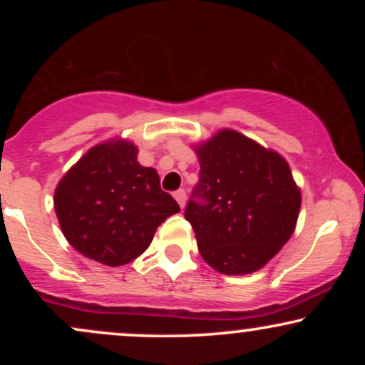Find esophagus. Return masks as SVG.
Here are the masks:
<instances>
[{
	"instance_id": "esophagus-1",
	"label": "esophagus",
	"mask_w": 365,
	"mask_h": 365,
	"mask_svg": "<svg viewBox=\"0 0 365 365\" xmlns=\"http://www.w3.org/2000/svg\"><path fill=\"white\" fill-rule=\"evenodd\" d=\"M175 199H177V202L180 204V207H185L187 204V192L183 190V188H180V190L175 192Z\"/></svg>"
}]
</instances>
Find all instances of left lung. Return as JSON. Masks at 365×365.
Listing matches in <instances>:
<instances>
[{
  "label": "left lung",
  "instance_id": "8db88e82",
  "mask_svg": "<svg viewBox=\"0 0 365 365\" xmlns=\"http://www.w3.org/2000/svg\"><path fill=\"white\" fill-rule=\"evenodd\" d=\"M200 178L185 209L197 247L223 274H250L282 250L295 230L300 188L283 156L220 130L195 148Z\"/></svg>",
  "mask_w": 365,
  "mask_h": 365
}]
</instances>
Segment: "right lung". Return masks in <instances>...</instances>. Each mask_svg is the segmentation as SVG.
I'll use <instances>...</instances> for the list:
<instances>
[{
	"label": "right lung",
	"mask_w": 365,
	"mask_h": 365,
	"mask_svg": "<svg viewBox=\"0 0 365 365\" xmlns=\"http://www.w3.org/2000/svg\"><path fill=\"white\" fill-rule=\"evenodd\" d=\"M137 145L111 139L94 145L54 190V211L68 244L106 266H123L153 242L158 226L180 211L159 175L137 161Z\"/></svg>",
	"instance_id": "add662e5"
}]
</instances>
